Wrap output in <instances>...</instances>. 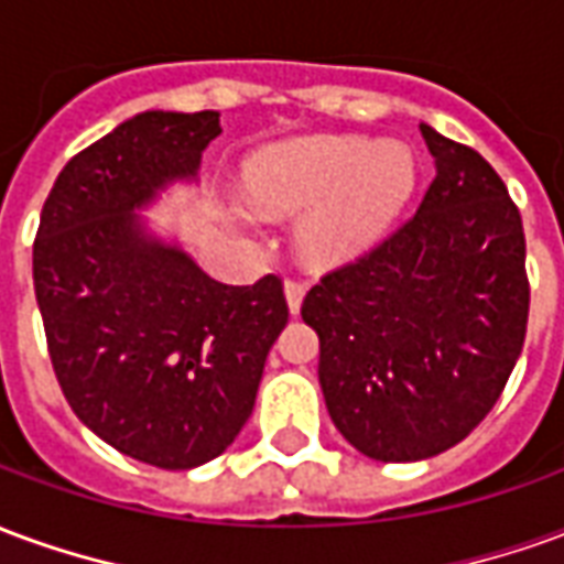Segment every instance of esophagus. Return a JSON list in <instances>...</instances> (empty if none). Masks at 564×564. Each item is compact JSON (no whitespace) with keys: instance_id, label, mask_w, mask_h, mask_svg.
I'll return each mask as SVG.
<instances>
[{"instance_id":"1","label":"esophagus","mask_w":564,"mask_h":564,"mask_svg":"<svg viewBox=\"0 0 564 564\" xmlns=\"http://www.w3.org/2000/svg\"><path fill=\"white\" fill-rule=\"evenodd\" d=\"M283 295H286V305H290V314H299L302 307V299H305V283L302 281H283Z\"/></svg>"}]
</instances>
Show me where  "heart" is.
I'll return each mask as SVG.
<instances>
[{
	"mask_svg": "<svg viewBox=\"0 0 564 564\" xmlns=\"http://www.w3.org/2000/svg\"><path fill=\"white\" fill-rule=\"evenodd\" d=\"M416 189L414 150L362 135H311L253 153L245 193L265 214H301L299 253L317 269L354 262L402 217Z\"/></svg>",
	"mask_w": 564,
	"mask_h": 564,
	"instance_id": "b5f03b06",
	"label": "heart"
}]
</instances>
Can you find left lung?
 Returning <instances> with one entry per match:
<instances>
[{
    "mask_svg": "<svg viewBox=\"0 0 564 564\" xmlns=\"http://www.w3.org/2000/svg\"><path fill=\"white\" fill-rule=\"evenodd\" d=\"M435 181L414 220L305 295L335 429L378 462H420L474 432L529 319L517 205L477 150L420 123Z\"/></svg>",
    "mask_w": 564,
    "mask_h": 564,
    "instance_id": "obj_1",
    "label": "left lung"
}]
</instances>
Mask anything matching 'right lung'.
Returning <instances> with one entry per match:
<instances>
[{
	"label": "right lung",
	"instance_id": "obj_1",
	"mask_svg": "<svg viewBox=\"0 0 564 564\" xmlns=\"http://www.w3.org/2000/svg\"><path fill=\"white\" fill-rule=\"evenodd\" d=\"M220 115L144 111L56 177L32 247V281L56 380L90 432L132 459L186 471L217 459L253 414L286 326L281 278H208L141 217L196 184Z\"/></svg>",
	"mask_w": 564,
	"mask_h": 564
}]
</instances>
